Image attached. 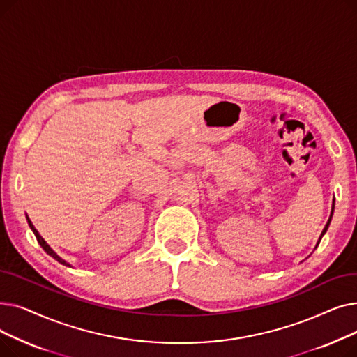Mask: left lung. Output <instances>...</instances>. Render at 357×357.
I'll use <instances>...</instances> for the list:
<instances>
[{"instance_id":"8db88e82","label":"left lung","mask_w":357,"mask_h":357,"mask_svg":"<svg viewBox=\"0 0 357 357\" xmlns=\"http://www.w3.org/2000/svg\"><path fill=\"white\" fill-rule=\"evenodd\" d=\"M331 215H333V211H331ZM331 215H330V218H328V221H327V224H326V227H324V230H323V233H321V236H320V240H321V237L324 236V233H326L327 229H328V224H330V221H331Z\"/></svg>"}]
</instances>
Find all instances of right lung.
Masks as SVG:
<instances>
[{"mask_svg":"<svg viewBox=\"0 0 357 357\" xmlns=\"http://www.w3.org/2000/svg\"><path fill=\"white\" fill-rule=\"evenodd\" d=\"M27 221H29V226H30V229L33 230V233H34V236H36V238H37V241H39V245L43 248V250L47 253V255H50L53 259H56V260H58L59 261V264H62V265H65V266H70L69 264H66V261L62 259V257H59L58 255H56L52 249H50V246L47 245V243L43 240V237L39 234V233H37V230L34 229V226H33V224H31V221H30V218L27 217Z\"/></svg>","mask_w":357,"mask_h":357,"instance_id":"1","label":"right lung"}]
</instances>
